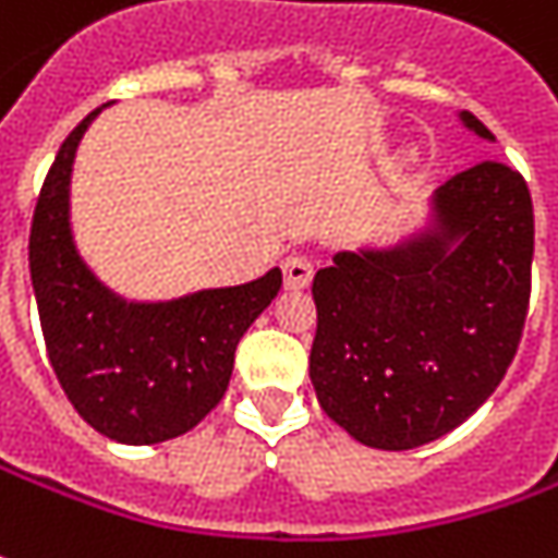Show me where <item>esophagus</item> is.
Returning a JSON list of instances; mask_svg holds the SVG:
<instances>
[{"label": "esophagus", "mask_w": 558, "mask_h": 558, "mask_svg": "<svg viewBox=\"0 0 558 558\" xmlns=\"http://www.w3.org/2000/svg\"><path fill=\"white\" fill-rule=\"evenodd\" d=\"M280 268H283V283H287L290 290H303V287H308V280L315 275V268H312V262H308L305 255H287Z\"/></svg>", "instance_id": "34e87169"}]
</instances>
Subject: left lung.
I'll return each mask as SVG.
<instances>
[{"mask_svg":"<svg viewBox=\"0 0 558 558\" xmlns=\"http://www.w3.org/2000/svg\"><path fill=\"white\" fill-rule=\"evenodd\" d=\"M459 121L494 140L472 111ZM531 258V193L502 161L437 186L427 228L397 246L333 255L312 280L308 377L322 409L375 449H415L459 427L519 350Z\"/></svg>","mask_w":558,"mask_h":558,"instance_id":"obj_1","label":"left lung"}]
</instances>
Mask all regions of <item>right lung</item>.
I'll list each match as a JSON object with an SVG mask.
<instances>
[{"mask_svg": "<svg viewBox=\"0 0 558 558\" xmlns=\"http://www.w3.org/2000/svg\"><path fill=\"white\" fill-rule=\"evenodd\" d=\"M89 111L61 143L31 225V280L49 362L77 415L118 444L181 437L225 397L233 352L271 305L280 268L240 287L131 303L96 278L71 233V168Z\"/></svg>", "mask_w": 558, "mask_h": 558, "instance_id": "right-lung-1", "label": "right lung"}]
</instances>
